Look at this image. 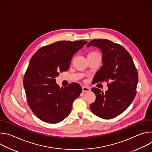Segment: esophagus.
Instances as JSON below:
<instances>
[{"instance_id": "1", "label": "esophagus", "mask_w": 152, "mask_h": 152, "mask_svg": "<svg viewBox=\"0 0 152 152\" xmlns=\"http://www.w3.org/2000/svg\"><path fill=\"white\" fill-rule=\"evenodd\" d=\"M90 88L89 87H88V86H82V92L83 93H86V92H89L90 91Z\"/></svg>"}]
</instances>
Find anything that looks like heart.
<instances>
[{
  "label": "heart",
  "mask_w": 152,
  "mask_h": 152,
  "mask_svg": "<svg viewBox=\"0 0 152 152\" xmlns=\"http://www.w3.org/2000/svg\"><path fill=\"white\" fill-rule=\"evenodd\" d=\"M100 55L97 52H96V51H93V52H90L88 55H87V57H89V56H96V55Z\"/></svg>",
  "instance_id": "heart-1"
}]
</instances>
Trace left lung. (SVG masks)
Returning <instances> with one entry per match:
<instances>
[{
    "label": "left lung",
    "mask_w": 152,
    "mask_h": 152,
    "mask_svg": "<svg viewBox=\"0 0 152 152\" xmlns=\"http://www.w3.org/2000/svg\"><path fill=\"white\" fill-rule=\"evenodd\" d=\"M91 46L102 52L103 66L96 73L94 83L107 82L108 90L103 92L97 88L91 91L96 100L90 104L93 113L103 119H111L123 113L137 94L138 74L130 53L121 45L105 39L91 41Z\"/></svg>",
    "instance_id": "obj_1"
}]
</instances>
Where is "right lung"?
<instances>
[{"mask_svg": "<svg viewBox=\"0 0 152 152\" xmlns=\"http://www.w3.org/2000/svg\"><path fill=\"white\" fill-rule=\"evenodd\" d=\"M86 43L84 40L59 41L42 47L31 59L23 85L28 104L41 120L57 123L70 114L82 87L72 83L60 88L55 77L68 70L73 55Z\"/></svg>", "mask_w": 152, "mask_h": 152, "instance_id": "obj_1", "label": "right lung"}]
</instances>
